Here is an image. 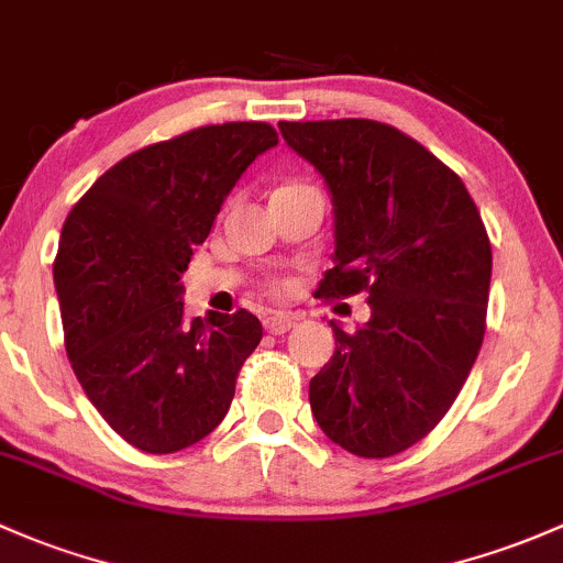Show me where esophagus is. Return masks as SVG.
<instances>
[{"label":"esophagus","instance_id":"1","mask_svg":"<svg viewBox=\"0 0 563 563\" xmlns=\"http://www.w3.org/2000/svg\"><path fill=\"white\" fill-rule=\"evenodd\" d=\"M294 323H297V318L286 316V312H269V316H264V329L269 334H286V331H291Z\"/></svg>","mask_w":563,"mask_h":563}]
</instances>
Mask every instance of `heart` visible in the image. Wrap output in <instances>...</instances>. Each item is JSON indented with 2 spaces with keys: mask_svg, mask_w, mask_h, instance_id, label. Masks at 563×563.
<instances>
[{
  "mask_svg": "<svg viewBox=\"0 0 563 563\" xmlns=\"http://www.w3.org/2000/svg\"><path fill=\"white\" fill-rule=\"evenodd\" d=\"M286 188H294V186H286Z\"/></svg>",
  "mask_w": 563,
  "mask_h": 563,
  "instance_id": "obj_1",
  "label": "heart"
}]
</instances>
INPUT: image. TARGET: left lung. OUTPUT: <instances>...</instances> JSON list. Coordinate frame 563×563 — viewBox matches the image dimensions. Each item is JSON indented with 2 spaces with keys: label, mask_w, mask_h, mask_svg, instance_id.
Segmentation results:
<instances>
[{
  "label": "left lung",
  "mask_w": 563,
  "mask_h": 563,
  "mask_svg": "<svg viewBox=\"0 0 563 563\" xmlns=\"http://www.w3.org/2000/svg\"><path fill=\"white\" fill-rule=\"evenodd\" d=\"M283 140L318 169L334 205V269L318 294L366 291L372 316L310 380L331 442L388 459L442 421L485 334L490 242L475 202L434 153L366 118L280 121Z\"/></svg>",
  "instance_id": "left-lung-1"
}]
</instances>
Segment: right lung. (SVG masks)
Segmentation results:
<instances>
[{"mask_svg":"<svg viewBox=\"0 0 563 563\" xmlns=\"http://www.w3.org/2000/svg\"><path fill=\"white\" fill-rule=\"evenodd\" d=\"M277 145L269 123H221L132 153L69 212L53 264L67 356L129 445L175 453L205 440L262 342L253 312L188 321L183 272L223 199Z\"/></svg>","mask_w":563,"mask_h":563,"instance_id":"add662e5","label":"right lung"}]
</instances>
